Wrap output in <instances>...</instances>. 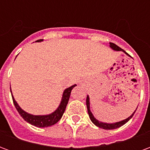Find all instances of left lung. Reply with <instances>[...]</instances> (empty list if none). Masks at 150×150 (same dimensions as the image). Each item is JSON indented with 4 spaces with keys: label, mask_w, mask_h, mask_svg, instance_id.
Listing matches in <instances>:
<instances>
[{
    "label": "left lung",
    "mask_w": 150,
    "mask_h": 150,
    "mask_svg": "<svg viewBox=\"0 0 150 150\" xmlns=\"http://www.w3.org/2000/svg\"><path fill=\"white\" fill-rule=\"evenodd\" d=\"M110 47L113 50H116V51H123V52H125L127 54V55H129L125 51V50H123L120 47H119L118 46H116V44H114L112 42H110ZM86 104H87V108H88V115H89V117H90V119H91V122L94 124L95 125H96L99 128H100V129H117V128H120V126L124 125L125 123H127L129 121V120L132 118L133 115H134V113H135L136 111H134V112L132 113L131 116L128 117L127 119L125 120H123L121 121H119V122H116V123H112V124H108V123H104V122H101V121H99L98 120H96L95 118V116H93V114L91 113V110H90V99H89V96H87V100H86ZM137 110V109H136Z\"/></svg>",
    "instance_id": "8db88e82"
}]
</instances>
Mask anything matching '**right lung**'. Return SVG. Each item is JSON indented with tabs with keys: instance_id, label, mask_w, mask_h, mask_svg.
<instances>
[{
	"instance_id": "1",
	"label": "right lung",
	"mask_w": 150,
	"mask_h": 150,
	"mask_svg": "<svg viewBox=\"0 0 150 150\" xmlns=\"http://www.w3.org/2000/svg\"><path fill=\"white\" fill-rule=\"evenodd\" d=\"M38 42H40V41H38ZM75 86H76V84L72 85L71 87L67 88L64 90L63 93H62V100H61V103L59 104L58 108L54 112L48 114V115H38V116H36V115H32V114H30V113L25 112L23 109H21V107L18 105V103L14 100V97L13 96L11 90H10V91H11L12 98H13V101L15 108H17V110L19 112V114L21 115V117L26 122L30 123L32 125L39 127V128H46V127L54 125V124H56L59 120L62 118V115L65 112L66 107L68 104L71 90L75 88Z\"/></svg>"
}]
</instances>
